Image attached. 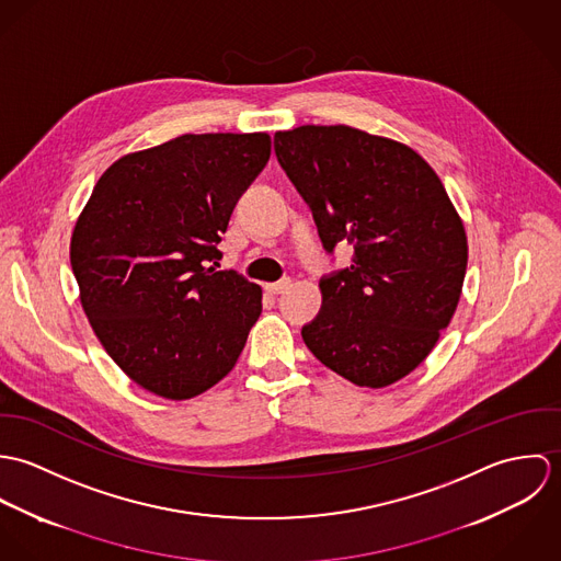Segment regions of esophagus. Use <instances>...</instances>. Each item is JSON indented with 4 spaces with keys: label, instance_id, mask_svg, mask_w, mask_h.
Segmentation results:
<instances>
[{
    "label": "esophagus",
    "instance_id": "34e87169",
    "mask_svg": "<svg viewBox=\"0 0 561 561\" xmlns=\"http://www.w3.org/2000/svg\"><path fill=\"white\" fill-rule=\"evenodd\" d=\"M289 285H291V280H289V278H283V280H278V283H267V285H265V291L276 296V294H283Z\"/></svg>",
    "mask_w": 561,
    "mask_h": 561
}]
</instances>
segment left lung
Listing matches in <instances>:
<instances>
[{"instance_id": "8db88e82", "label": "left lung", "mask_w": 561, "mask_h": 561, "mask_svg": "<svg viewBox=\"0 0 561 561\" xmlns=\"http://www.w3.org/2000/svg\"><path fill=\"white\" fill-rule=\"evenodd\" d=\"M274 151L323 248L354 245L352 265L321 278L307 347L356 387L398 382L434 350L462 294L469 243L443 181L408 145L347 125L276 131Z\"/></svg>"}]
</instances>
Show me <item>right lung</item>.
Returning a JSON list of instances; mask_svg holds the SVG:
<instances>
[{"instance_id": "1", "label": "right lung", "mask_w": 561, "mask_h": 561, "mask_svg": "<svg viewBox=\"0 0 561 561\" xmlns=\"http://www.w3.org/2000/svg\"><path fill=\"white\" fill-rule=\"evenodd\" d=\"M270 151L265 131L183 134L114 161L81 209V309L110 358L158 398L218 385L261 316V287L218 272V243Z\"/></svg>"}]
</instances>
